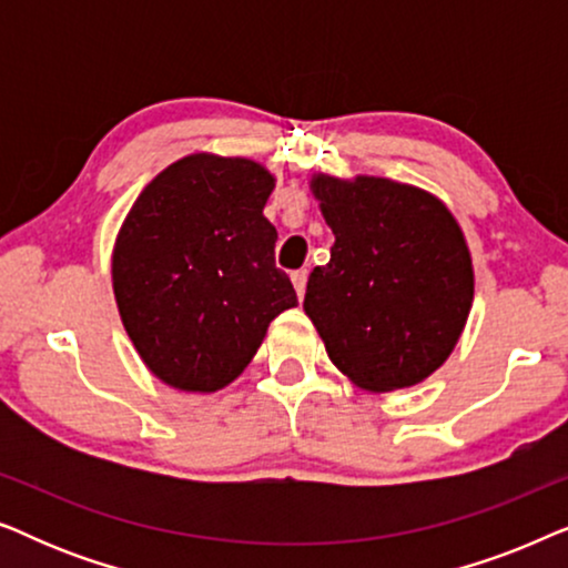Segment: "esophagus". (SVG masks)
Returning <instances> with one entry per match:
<instances>
[{
	"label": "esophagus",
	"mask_w": 568,
	"mask_h": 568,
	"mask_svg": "<svg viewBox=\"0 0 568 568\" xmlns=\"http://www.w3.org/2000/svg\"><path fill=\"white\" fill-rule=\"evenodd\" d=\"M292 284H294V292H297V297H300V300L305 297V290H307V271H305V268L294 271V274H292Z\"/></svg>",
	"instance_id": "esophagus-1"
}]
</instances>
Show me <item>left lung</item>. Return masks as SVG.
<instances>
[{"label": "left lung", "instance_id": "obj_1", "mask_svg": "<svg viewBox=\"0 0 568 568\" xmlns=\"http://www.w3.org/2000/svg\"><path fill=\"white\" fill-rule=\"evenodd\" d=\"M310 189L336 235L305 292L331 362L372 393L422 383L453 354L473 305L460 224L437 196L387 178L315 175Z\"/></svg>", "mask_w": 568, "mask_h": 568}]
</instances>
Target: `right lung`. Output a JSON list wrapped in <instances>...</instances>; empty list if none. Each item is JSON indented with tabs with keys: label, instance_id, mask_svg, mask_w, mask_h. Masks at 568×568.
<instances>
[{
	"label": "right lung",
	"instance_id": "obj_1",
	"mask_svg": "<svg viewBox=\"0 0 568 568\" xmlns=\"http://www.w3.org/2000/svg\"><path fill=\"white\" fill-rule=\"evenodd\" d=\"M274 175L258 162L189 154L131 206L113 247L123 328L154 377L214 393L243 372L268 323L297 305L263 216Z\"/></svg>",
	"mask_w": 568,
	"mask_h": 568
}]
</instances>
